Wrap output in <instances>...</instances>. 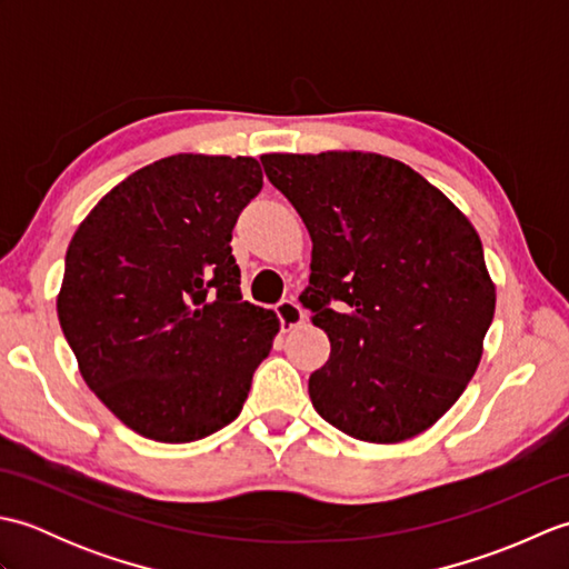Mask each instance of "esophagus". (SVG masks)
Returning a JSON list of instances; mask_svg holds the SVG:
<instances>
[{
	"label": "esophagus",
	"mask_w": 569,
	"mask_h": 569,
	"mask_svg": "<svg viewBox=\"0 0 569 569\" xmlns=\"http://www.w3.org/2000/svg\"><path fill=\"white\" fill-rule=\"evenodd\" d=\"M276 316H278V320H281L283 332H291V330L300 328L306 320V312L296 303V300H281V303L276 306Z\"/></svg>",
	"instance_id": "34e87169"
}]
</instances>
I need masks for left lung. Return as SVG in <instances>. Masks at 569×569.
<instances>
[{
	"label": "left lung",
	"instance_id": "8db88e82",
	"mask_svg": "<svg viewBox=\"0 0 569 569\" xmlns=\"http://www.w3.org/2000/svg\"><path fill=\"white\" fill-rule=\"evenodd\" d=\"M312 239L300 303L330 337L318 413L365 442L428 430L479 367L497 288L467 217L413 168L365 151L266 153Z\"/></svg>",
	"mask_w": 569,
	"mask_h": 569
}]
</instances>
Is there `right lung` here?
<instances>
[{
    "label": "right lung",
    "instance_id": "add662e5",
    "mask_svg": "<svg viewBox=\"0 0 569 569\" xmlns=\"http://www.w3.org/2000/svg\"><path fill=\"white\" fill-rule=\"evenodd\" d=\"M263 186L249 156L176 153L94 204L66 253L58 320L84 383L156 442L229 426L278 318L241 300L232 229Z\"/></svg>",
    "mask_w": 569,
    "mask_h": 569
}]
</instances>
